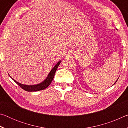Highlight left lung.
<instances>
[{
	"mask_svg": "<svg viewBox=\"0 0 128 128\" xmlns=\"http://www.w3.org/2000/svg\"><path fill=\"white\" fill-rule=\"evenodd\" d=\"M118 80H116V82H115V83H116V82H117V81H118ZM115 83H114V84H115Z\"/></svg>",
	"mask_w": 128,
	"mask_h": 128,
	"instance_id": "8db88e82",
	"label": "left lung"
}]
</instances>
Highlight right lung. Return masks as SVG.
I'll list each match as a JSON object with an SVG mask.
<instances>
[{"label":"right lung","instance_id":"right-lung-1","mask_svg":"<svg viewBox=\"0 0 128 128\" xmlns=\"http://www.w3.org/2000/svg\"><path fill=\"white\" fill-rule=\"evenodd\" d=\"M61 62V61H59V62L56 64L55 66H54V68L51 69V70L50 71V72L49 73L48 75L47 76V77L46 79H45L44 81L43 82H41V83L37 84V85H24V84H21L19 82H17L16 81H15L14 79H13L10 76V77L14 80V81L16 82V83L20 87L26 92H37V91H40V90H42L43 89H45V88H47L48 86L50 85V84L51 83L54 77V76H55V72L56 69H58V67L59 66Z\"/></svg>","mask_w":128,"mask_h":128}]
</instances>
